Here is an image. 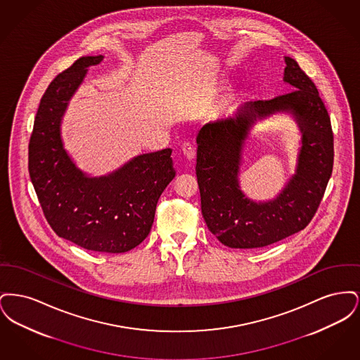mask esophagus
<instances>
[{"label": "esophagus", "mask_w": 360, "mask_h": 360, "mask_svg": "<svg viewBox=\"0 0 360 360\" xmlns=\"http://www.w3.org/2000/svg\"><path fill=\"white\" fill-rule=\"evenodd\" d=\"M181 148H182V153H184V155L186 156V159H188V160H193L195 158V150H194V147L190 143H184Z\"/></svg>", "instance_id": "34e87169"}]
</instances>
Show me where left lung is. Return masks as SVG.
Segmentation results:
<instances>
[{"label":"left lung","instance_id":"8db88e82","mask_svg":"<svg viewBox=\"0 0 360 360\" xmlns=\"http://www.w3.org/2000/svg\"><path fill=\"white\" fill-rule=\"evenodd\" d=\"M283 81L295 90L238 109L235 117L202 128L197 136L195 174L209 231L231 248H262L302 231L320 205L333 167V132L317 87L285 56ZM293 115L303 134L297 169L271 202L255 203L239 190L243 140L257 120Z\"/></svg>","mask_w":360,"mask_h":360}]
</instances>
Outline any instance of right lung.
Here are the masks:
<instances>
[{
	"label": "right lung",
	"instance_id": "obj_1",
	"mask_svg": "<svg viewBox=\"0 0 360 360\" xmlns=\"http://www.w3.org/2000/svg\"><path fill=\"white\" fill-rule=\"evenodd\" d=\"M103 55L82 56L60 72L43 94L28 147L30 176L53 232L96 252L121 254L146 239L156 204L175 176L172 148L139 155L116 172L89 176L60 137L62 117L87 69Z\"/></svg>",
	"mask_w": 360,
	"mask_h": 360
}]
</instances>
